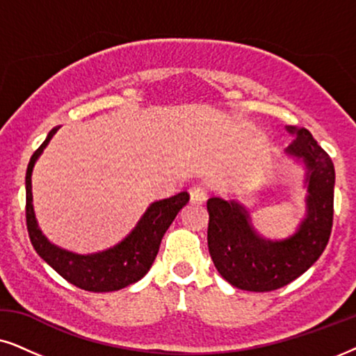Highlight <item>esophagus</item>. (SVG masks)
<instances>
[{
	"mask_svg": "<svg viewBox=\"0 0 356 356\" xmlns=\"http://www.w3.org/2000/svg\"><path fill=\"white\" fill-rule=\"evenodd\" d=\"M191 200L192 203H203L207 200V191L202 186L191 187Z\"/></svg>",
	"mask_w": 356,
	"mask_h": 356,
	"instance_id": "esophagus-1",
	"label": "esophagus"
}]
</instances>
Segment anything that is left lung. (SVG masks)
<instances>
[{
    "mask_svg": "<svg viewBox=\"0 0 356 356\" xmlns=\"http://www.w3.org/2000/svg\"><path fill=\"white\" fill-rule=\"evenodd\" d=\"M295 136L285 149L305 165L306 215L296 233L285 239L259 234L238 200L211 197L207 202L208 250L220 275L245 291H273L306 272L329 243L334 220L335 169L330 156L306 129L286 127Z\"/></svg>",
    "mask_w": 356,
    "mask_h": 356,
    "instance_id": "8db88e82",
    "label": "left lung"
}]
</instances>
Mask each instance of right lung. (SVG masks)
Instances as JSON below:
<instances>
[{"mask_svg": "<svg viewBox=\"0 0 356 356\" xmlns=\"http://www.w3.org/2000/svg\"><path fill=\"white\" fill-rule=\"evenodd\" d=\"M60 127L50 130L44 143L32 154L26 172V220L35 252L71 285L86 291H117L136 283L148 273L158 255L161 239L177 213L187 205V192L153 202L136 226L120 243L92 254H78L50 243L42 233L32 205V170Z\"/></svg>", "mask_w": 356, "mask_h": 356, "instance_id": "obj_1", "label": "right lung"}]
</instances>
